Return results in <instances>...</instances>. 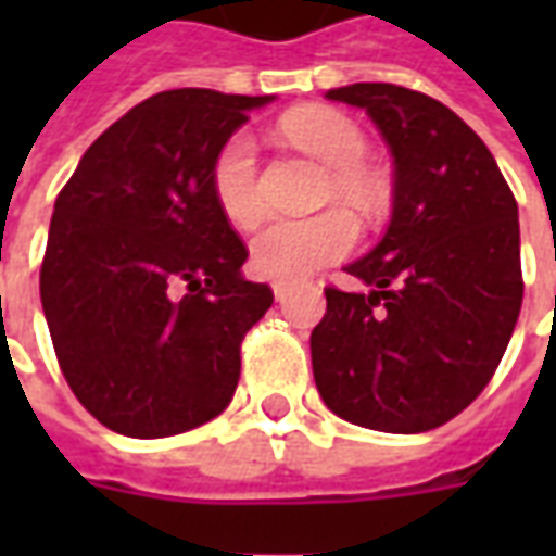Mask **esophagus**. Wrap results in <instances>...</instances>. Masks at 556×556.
<instances>
[{
	"instance_id": "34e87169",
	"label": "esophagus",
	"mask_w": 556,
	"mask_h": 556,
	"mask_svg": "<svg viewBox=\"0 0 556 556\" xmlns=\"http://www.w3.org/2000/svg\"><path fill=\"white\" fill-rule=\"evenodd\" d=\"M289 291H291L289 282H274V298H277V301H286V298H289Z\"/></svg>"
}]
</instances>
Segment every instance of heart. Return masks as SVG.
<instances>
[{
  "label": "heart",
  "instance_id": "obj_1",
  "mask_svg": "<svg viewBox=\"0 0 556 556\" xmlns=\"http://www.w3.org/2000/svg\"><path fill=\"white\" fill-rule=\"evenodd\" d=\"M282 134L294 146L330 169V193L361 207L372 211L381 202V184L366 169L369 142L361 127L349 115L337 110H298L286 115ZM258 157L255 142L247 134L235 137L219 148L211 184L217 195L219 211L231 226L250 229L262 217V195H258ZM354 223L342 211H325L306 219H277L253 238V267L267 279L298 282L315 274L318 267L337 262L354 247Z\"/></svg>",
  "mask_w": 556,
  "mask_h": 556
}]
</instances>
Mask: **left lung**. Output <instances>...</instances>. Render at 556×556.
<instances>
[{"instance_id":"8db88e82","label":"left lung","mask_w":556,"mask_h":556,"mask_svg":"<svg viewBox=\"0 0 556 556\" xmlns=\"http://www.w3.org/2000/svg\"><path fill=\"white\" fill-rule=\"evenodd\" d=\"M327 101L361 106L393 154L384 238L327 289L309 337L315 387L337 417L417 434L485 390L521 313L518 205L485 142L429 94L354 83Z\"/></svg>"}]
</instances>
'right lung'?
<instances>
[{
    "label": "right lung",
    "mask_w": 556,
    "mask_h": 556,
    "mask_svg": "<svg viewBox=\"0 0 556 556\" xmlns=\"http://www.w3.org/2000/svg\"><path fill=\"white\" fill-rule=\"evenodd\" d=\"M274 94L160 91L94 139L59 193L41 265L43 318L83 408L127 438L181 434L226 410L241 339L274 291L211 169Z\"/></svg>",
    "instance_id": "add662e5"
}]
</instances>
